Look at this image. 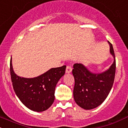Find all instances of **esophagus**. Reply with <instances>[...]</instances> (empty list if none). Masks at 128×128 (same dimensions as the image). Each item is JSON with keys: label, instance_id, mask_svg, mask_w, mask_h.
<instances>
[{"label": "esophagus", "instance_id": "obj_1", "mask_svg": "<svg viewBox=\"0 0 128 128\" xmlns=\"http://www.w3.org/2000/svg\"><path fill=\"white\" fill-rule=\"evenodd\" d=\"M72 71V68L71 66H67L66 69V73H71Z\"/></svg>", "mask_w": 128, "mask_h": 128}]
</instances>
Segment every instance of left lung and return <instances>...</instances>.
I'll list each match as a JSON object with an SVG mask.
<instances>
[{
	"instance_id": "8db88e82",
	"label": "left lung",
	"mask_w": 128,
	"mask_h": 128,
	"mask_svg": "<svg viewBox=\"0 0 128 128\" xmlns=\"http://www.w3.org/2000/svg\"><path fill=\"white\" fill-rule=\"evenodd\" d=\"M108 42L114 61L107 70L100 73H93L82 64H75L73 65L72 73L74 78V99L80 107L85 110H91L101 105L113 86L116 60L112 44Z\"/></svg>"
}]
</instances>
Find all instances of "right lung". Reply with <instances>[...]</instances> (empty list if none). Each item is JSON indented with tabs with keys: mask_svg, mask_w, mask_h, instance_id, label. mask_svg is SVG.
Masks as SVG:
<instances>
[{
	"mask_svg": "<svg viewBox=\"0 0 128 128\" xmlns=\"http://www.w3.org/2000/svg\"><path fill=\"white\" fill-rule=\"evenodd\" d=\"M13 88L17 97L25 106L34 112L47 110L55 100V89L58 81L65 73L66 65L53 68L32 78L20 77L15 73L10 64Z\"/></svg>",
	"mask_w": 128,
	"mask_h": 128,
	"instance_id": "add662e5",
	"label": "right lung"
}]
</instances>
